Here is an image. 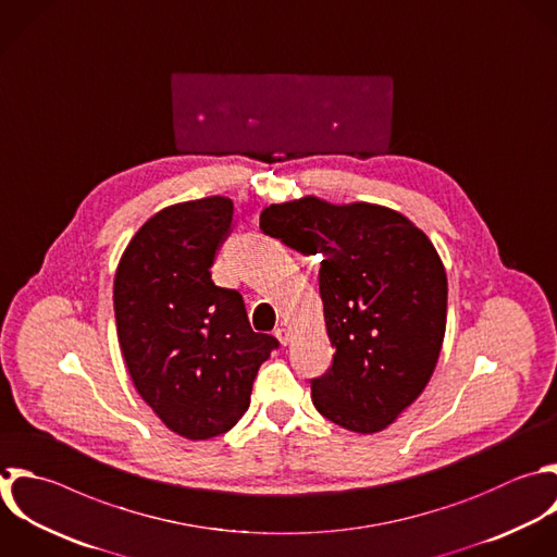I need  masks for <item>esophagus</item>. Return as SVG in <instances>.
<instances>
[{
	"mask_svg": "<svg viewBox=\"0 0 557 557\" xmlns=\"http://www.w3.org/2000/svg\"><path fill=\"white\" fill-rule=\"evenodd\" d=\"M274 335H276V339H278L283 346H287V344L292 342V333H289L287 329H283V326H281V329H276V331H274Z\"/></svg>",
	"mask_w": 557,
	"mask_h": 557,
	"instance_id": "34e87169",
	"label": "esophagus"
}]
</instances>
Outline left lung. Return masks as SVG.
I'll list each match as a JSON object with an SVG mask.
<instances>
[{"mask_svg":"<svg viewBox=\"0 0 557 557\" xmlns=\"http://www.w3.org/2000/svg\"><path fill=\"white\" fill-rule=\"evenodd\" d=\"M261 231L320 259L331 370L311 400L331 422L387 429L426 387L446 331V272L431 239L403 213L305 196L270 205Z\"/></svg>","mask_w":557,"mask_h":557,"instance_id":"obj_1","label":"left lung"}]
</instances>
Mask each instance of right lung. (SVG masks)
Masks as SVG:
<instances>
[{"label": "right lung", "instance_id": "obj_1", "mask_svg": "<svg viewBox=\"0 0 557 557\" xmlns=\"http://www.w3.org/2000/svg\"><path fill=\"white\" fill-rule=\"evenodd\" d=\"M233 200L209 196L154 213L126 246L113 283L122 355L168 429L209 440L237 424L278 342L255 333L244 298L211 281Z\"/></svg>", "mask_w": 557, "mask_h": 557}]
</instances>
